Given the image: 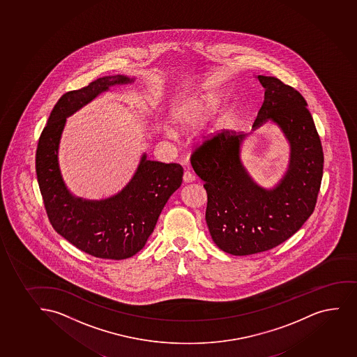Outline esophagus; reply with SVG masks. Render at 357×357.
I'll use <instances>...</instances> for the list:
<instances>
[{"label":"esophagus","mask_w":357,"mask_h":357,"mask_svg":"<svg viewBox=\"0 0 357 357\" xmlns=\"http://www.w3.org/2000/svg\"><path fill=\"white\" fill-rule=\"evenodd\" d=\"M195 180V176H194L193 172H185V174H183V181H185V183H190V182H193V181Z\"/></svg>","instance_id":"esophagus-1"}]
</instances>
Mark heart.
<instances>
[{"label": "heart", "mask_w": 357, "mask_h": 357, "mask_svg": "<svg viewBox=\"0 0 357 357\" xmlns=\"http://www.w3.org/2000/svg\"><path fill=\"white\" fill-rule=\"evenodd\" d=\"M215 112V101L211 95H204L200 98H194L185 103L180 114L177 116L178 126L183 128H193L197 123H202ZM169 135H174L168 132Z\"/></svg>", "instance_id": "heart-1"}]
</instances>
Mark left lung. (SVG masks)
I'll return each mask as SVG.
<instances>
[{
    "instance_id": "8db88e82",
    "label": "left lung",
    "mask_w": 357,
    "mask_h": 357,
    "mask_svg": "<svg viewBox=\"0 0 357 357\" xmlns=\"http://www.w3.org/2000/svg\"><path fill=\"white\" fill-rule=\"evenodd\" d=\"M264 101L252 126L279 125L291 145L288 170L279 185H257L241 160L245 135L220 133L190 156L207 193L206 222L219 249L234 256L259 254L287 241L316 207L324 153L307 102L279 78L259 75Z\"/></svg>"
}]
</instances>
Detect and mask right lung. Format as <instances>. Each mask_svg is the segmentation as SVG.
<instances>
[{"mask_svg":"<svg viewBox=\"0 0 357 357\" xmlns=\"http://www.w3.org/2000/svg\"><path fill=\"white\" fill-rule=\"evenodd\" d=\"M131 82V78L115 75L68 91L54 107L38 142V183L51 225L77 249L98 259H125L142 250L183 176L180 164L146 160L143 155L132 180L114 197L83 200L66 189L58 165L66 118L109 86Z\"/></svg>","mask_w":357,"mask_h":357,"instance_id":"1","label":"right lung"}]
</instances>
